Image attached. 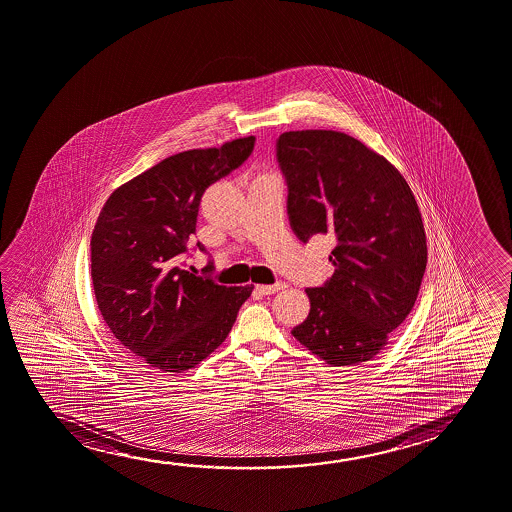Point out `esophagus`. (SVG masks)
<instances>
[{
	"label": "esophagus",
	"instance_id": "esophagus-1",
	"mask_svg": "<svg viewBox=\"0 0 512 512\" xmlns=\"http://www.w3.org/2000/svg\"><path fill=\"white\" fill-rule=\"evenodd\" d=\"M282 288H286V284L284 282H275V284H270V286H256V291L260 293V295H272V293H277V291H281Z\"/></svg>",
	"mask_w": 512,
	"mask_h": 512
}]
</instances>
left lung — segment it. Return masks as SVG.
<instances>
[{"mask_svg": "<svg viewBox=\"0 0 512 512\" xmlns=\"http://www.w3.org/2000/svg\"><path fill=\"white\" fill-rule=\"evenodd\" d=\"M275 156L302 242L328 235L335 274L307 288L293 337L333 367L372 360L409 316L426 268V237L409 184L360 140L332 130L282 133Z\"/></svg>", "mask_w": 512, "mask_h": 512, "instance_id": "8db88e82", "label": "left lung"}]
</instances>
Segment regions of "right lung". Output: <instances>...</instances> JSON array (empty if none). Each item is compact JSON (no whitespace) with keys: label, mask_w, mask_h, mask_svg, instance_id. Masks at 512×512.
I'll return each instance as SVG.
<instances>
[{"label":"right lung","mask_w":512,"mask_h":512,"mask_svg":"<svg viewBox=\"0 0 512 512\" xmlns=\"http://www.w3.org/2000/svg\"><path fill=\"white\" fill-rule=\"evenodd\" d=\"M256 138L163 159L116 189L91 237L101 316L128 351L161 372H182L223 344L254 286L228 288L186 270L205 189L251 156ZM207 252L202 242L195 251ZM209 254V252H207Z\"/></svg>","instance_id":"obj_1"}]
</instances>
